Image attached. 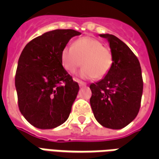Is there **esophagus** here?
<instances>
[{"label":"esophagus","mask_w":159,"mask_h":159,"mask_svg":"<svg viewBox=\"0 0 159 159\" xmlns=\"http://www.w3.org/2000/svg\"><path fill=\"white\" fill-rule=\"evenodd\" d=\"M74 81L77 82V83H78V84H79L80 87H86L87 86L86 83H84V82H83V81H80V80L77 79V78H74Z\"/></svg>","instance_id":"1"}]
</instances>
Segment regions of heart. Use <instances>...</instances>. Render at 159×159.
I'll use <instances>...</instances> for the list:
<instances>
[{
  "instance_id": "b5f03b06",
  "label": "heart",
  "mask_w": 159,
  "mask_h": 159,
  "mask_svg": "<svg viewBox=\"0 0 159 159\" xmlns=\"http://www.w3.org/2000/svg\"><path fill=\"white\" fill-rule=\"evenodd\" d=\"M61 63L68 72L72 73L81 65L80 75L83 77L102 79L113 65V54L110 48L91 36L79 38L71 47L66 46L61 51Z\"/></svg>"
}]
</instances>
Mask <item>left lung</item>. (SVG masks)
I'll use <instances>...</instances> for the list:
<instances>
[{
    "label": "left lung",
    "instance_id": "8db88e82",
    "mask_svg": "<svg viewBox=\"0 0 159 159\" xmlns=\"http://www.w3.org/2000/svg\"><path fill=\"white\" fill-rule=\"evenodd\" d=\"M107 38L113 54L111 69L100 82L89 86L90 105L95 119L102 126L120 129L136 117L143 92V79L139 60L128 46L117 36Z\"/></svg>",
    "mask_w": 159,
    "mask_h": 159
}]
</instances>
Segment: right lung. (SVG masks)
I'll use <instances>...</instances> for the list:
<instances>
[{
	"label": "right lung",
	"mask_w": 159,
	"mask_h": 159,
	"mask_svg": "<svg viewBox=\"0 0 159 159\" xmlns=\"http://www.w3.org/2000/svg\"><path fill=\"white\" fill-rule=\"evenodd\" d=\"M81 33L54 30L31 40L18 62L15 87L20 112L31 125L49 129L66 122L79 85L63 67L61 51Z\"/></svg>",
	"instance_id": "add662e5"
}]
</instances>
